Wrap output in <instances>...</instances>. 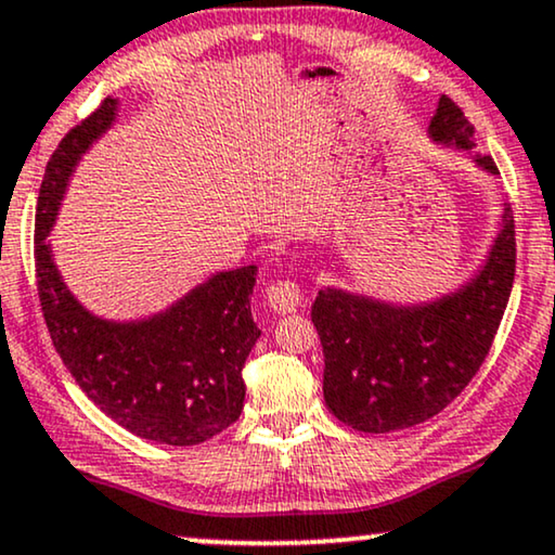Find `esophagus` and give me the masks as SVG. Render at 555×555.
Here are the masks:
<instances>
[{
  "label": "esophagus",
  "instance_id": "obj_1",
  "mask_svg": "<svg viewBox=\"0 0 555 555\" xmlns=\"http://www.w3.org/2000/svg\"><path fill=\"white\" fill-rule=\"evenodd\" d=\"M266 299H269V307L273 312L286 314L301 305V289L294 282H289V279L286 282H273L266 289Z\"/></svg>",
  "mask_w": 555,
  "mask_h": 555
}]
</instances>
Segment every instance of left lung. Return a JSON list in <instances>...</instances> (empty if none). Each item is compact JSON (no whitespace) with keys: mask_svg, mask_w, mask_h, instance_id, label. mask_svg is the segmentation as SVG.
<instances>
[{"mask_svg":"<svg viewBox=\"0 0 555 555\" xmlns=\"http://www.w3.org/2000/svg\"><path fill=\"white\" fill-rule=\"evenodd\" d=\"M427 135L472 153L474 128L440 96ZM496 177L492 156H472ZM515 282V220L504 205L483 263L459 289L399 305L325 286L312 305L325 374L322 395L340 423L361 433H395L446 410L487 359Z\"/></svg>","mask_w":555,"mask_h":555,"instance_id":"1","label":"left lung"}]
</instances>
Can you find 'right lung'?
<instances>
[{"label":"right lung","mask_w":555,"mask_h":555,"mask_svg":"<svg viewBox=\"0 0 555 555\" xmlns=\"http://www.w3.org/2000/svg\"><path fill=\"white\" fill-rule=\"evenodd\" d=\"M117 104L107 96L68 130L46 166L35 212L40 307L63 366L104 415L153 443L196 446L243 412V366L261 338L250 314L258 269L217 271L140 320H104L74 297L48 235L81 156L115 125Z\"/></svg>","instance_id":"right-lung-1"}]
</instances>
